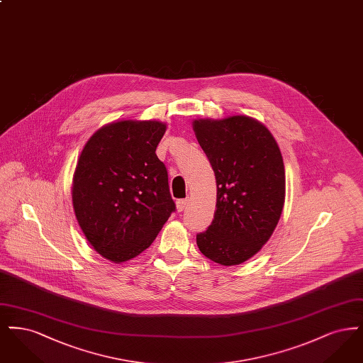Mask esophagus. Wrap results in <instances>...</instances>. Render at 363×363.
I'll list each match as a JSON object with an SVG mask.
<instances>
[{"label": "esophagus", "mask_w": 363, "mask_h": 363, "mask_svg": "<svg viewBox=\"0 0 363 363\" xmlns=\"http://www.w3.org/2000/svg\"><path fill=\"white\" fill-rule=\"evenodd\" d=\"M188 203H189V200L188 199H184V200H178L177 201V209L181 212V211H184L185 208L188 207Z\"/></svg>", "instance_id": "34e87169"}]
</instances>
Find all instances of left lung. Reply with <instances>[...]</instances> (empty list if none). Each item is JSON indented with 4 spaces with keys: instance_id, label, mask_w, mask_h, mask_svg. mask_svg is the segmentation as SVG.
Returning <instances> with one entry per match:
<instances>
[{
    "instance_id": "8db88e82",
    "label": "left lung",
    "mask_w": 363,
    "mask_h": 363,
    "mask_svg": "<svg viewBox=\"0 0 363 363\" xmlns=\"http://www.w3.org/2000/svg\"><path fill=\"white\" fill-rule=\"evenodd\" d=\"M216 178V211L197 234L200 252L231 267L253 257L271 238L286 199V173L277 140L247 116L193 121Z\"/></svg>"
}]
</instances>
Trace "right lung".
<instances>
[{"instance_id": "1", "label": "right lung", "mask_w": 363, "mask_h": 363, "mask_svg": "<svg viewBox=\"0 0 363 363\" xmlns=\"http://www.w3.org/2000/svg\"><path fill=\"white\" fill-rule=\"evenodd\" d=\"M164 132V122H110L79 156L73 209L86 241L104 259H135L175 211L166 166L155 154Z\"/></svg>"}]
</instances>
